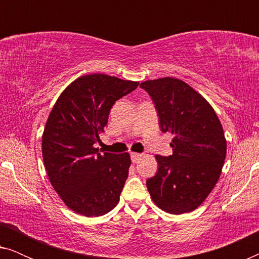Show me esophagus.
I'll use <instances>...</instances> for the list:
<instances>
[{
  "instance_id": "34e87169",
  "label": "esophagus",
  "mask_w": 259,
  "mask_h": 259,
  "mask_svg": "<svg viewBox=\"0 0 259 259\" xmlns=\"http://www.w3.org/2000/svg\"><path fill=\"white\" fill-rule=\"evenodd\" d=\"M131 159H132L133 162H138L143 159V154L140 153H131Z\"/></svg>"
}]
</instances>
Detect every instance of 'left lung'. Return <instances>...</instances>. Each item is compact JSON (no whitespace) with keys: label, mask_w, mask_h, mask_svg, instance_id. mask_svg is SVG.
<instances>
[{"label":"left lung","mask_w":259,"mask_h":259,"mask_svg":"<svg viewBox=\"0 0 259 259\" xmlns=\"http://www.w3.org/2000/svg\"><path fill=\"white\" fill-rule=\"evenodd\" d=\"M164 133L173 136L169 157L155 155L158 172L147 179L151 198L172 214L191 212L217 184L226 157V139L212 106L192 87L176 77L147 80Z\"/></svg>","instance_id":"obj_1"}]
</instances>
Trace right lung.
Wrapping results in <instances>:
<instances>
[{
	"label": "right lung",
	"instance_id": "1",
	"mask_svg": "<svg viewBox=\"0 0 259 259\" xmlns=\"http://www.w3.org/2000/svg\"><path fill=\"white\" fill-rule=\"evenodd\" d=\"M138 84L106 74L80 76L62 92L48 116L44 164L52 186L75 213L98 217L119 203L130 154H100L94 144L100 143L112 106Z\"/></svg>",
	"mask_w": 259,
	"mask_h": 259
}]
</instances>
